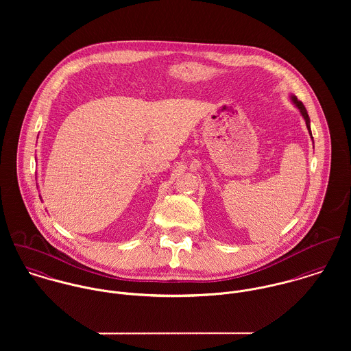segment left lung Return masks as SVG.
<instances>
[{
    "mask_svg": "<svg viewBox=\"0 0 351 351\" xmlns=\"http://www.w3.org/2000/svg\"><path fill=\"white\" fill-rule=\"evenodd\" d=\"M292 100L293 102L296 104V106L300 109L301 114H302V117H304V120H305V124H306V128H308V131H309V134H311V125H309V116H308V113H306V109H305V106H304V104L301 102V101L298 100L296 97H292ZM311 136H312V134H311Z\"/></svg>",
    "mask_w": 351,
    "mask_h": 351,
    "instance_id": "left-lung-1",
    "label": "left lung"
}]
</instances>
